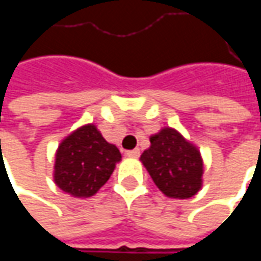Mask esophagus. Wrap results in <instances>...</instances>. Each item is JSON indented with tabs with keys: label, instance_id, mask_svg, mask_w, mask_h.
I'll return each instance as SVG.
<instances>
[{
	"label": "esophagus",
	"instance_id": "obj_1",
	"mask_svg": "<svg viewBox=\"0 0 261 261\" xmlns=\"http://www.w3.org/2000/svg\"><path fill=\"white\" fill-rule=\"evenodd\" d=\"M127 156H130V158H138L140 156V149L137 148V149H131V151H127L125 152Z\"/></svg>",
	"mask_w": 261,
	"mask_h": 261
}]
</instances>
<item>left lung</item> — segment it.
I'll list each match as a JSON object with an SVG mask.
<instances>
[{"label": "left lung", "instance_id": "obj_1", "mask_svg": "<svg viewBox=\"0 0 261 261\" xmlns=\"http://www.w3.org/2000/svg\"><path fill=\"white\" fill-rule=\"evenodd\" d=\"M140 161L153 183L169 198H190L202 186L201 153L175 128L164 127L149 138Z\"/></svg>", "mask_w": 261, "mask_h": 261}]
</instances>
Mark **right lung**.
<instances>
[{
  "instance_id": "obj_1",
  "label": "right lung",
  "mask_w": 261,
  "mask_h": 261,
  "mask_svg": "<svg viewBox=\"0 0 261 261\" xmlns=\"http://www.w3.org/2000/svg\"><path fill=\"white\" fill-rule=\"evenodd\" d=\"M120 161L119 148L106 141L96 125H82L59 145L54 183L71 196L92 197L109 180Z\"/></svg>"
}]
</instances>
